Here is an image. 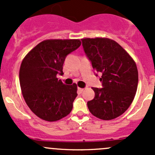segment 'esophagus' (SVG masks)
I'll return each instance as SVG.
<instances>
[{
	"mask_svg": "<svg viewBox=\"0 0 155 155\" xmlns=\"http://www.w3.org/2000/svg\"><path fill=\"white\" fill-rule=\"evenodd\" d=\"M78 91H79V92H81V93H82V92L84 91V88H82V87H78Z\"/></svg>",
	"mask_w": 155,
	"mask_h": 155,
	"instance_id": "obj_1",
	"label": "esophagus"
}]
</instances>
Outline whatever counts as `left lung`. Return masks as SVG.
<instances>
[{
    "label": "left lung",
    "mask_w": 155,
    "mask_h": 155,
    "mask_svg": "<svg viewBox=\"0 0 155 155\" xmlns=\"http://www.w3.org/2000/svg\"><path fill=\"white\" fill-rule=\"evenodd\" d=\"M82 42L93 68L102 74L100 81L103 87H92L95 96L87 103V108L97 118L114 119L122 115L134 101L138 85L137 64L125 50L111 39L85 38Z\"/></svg>",
    "instance_id": "left-lung-1"
}]
</instances>
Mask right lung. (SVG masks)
Returning <instances> with one entry per match:
<instances>
[{"instance_id": "1", "label": "right lung", "mask_w": 155, "mask_h": 155, "mask_svg": "<svg viewBox=\"0 0 155 155\" xmlns=\"http://www.w3.org/2000/svg\"><path fill=\"white\" fill-rule=\"evenodd\" d=\"M79 40H46L31 50L21 62L19 82L23 97L37 116L56 121L69 115L77 96V85L64 84L67 55L80 46Z\"/></svg>"}]
</instances>
